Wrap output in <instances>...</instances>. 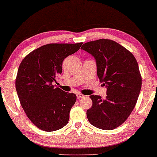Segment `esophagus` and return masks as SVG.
<instances>
[{"mask_svg":"<svg viewBox=\"0 0 157 157\" xmlns=\"http://www.w3.org/2000/svg\"><path fill=\"white\" fill-rule=\"evenodd\" d=\"M76 97H77V99H81V98H83L84 95L81 93H78V94H76Z\"/></svg>","mask_w":157,"mask_h":157,"instance_id":"obj_1","label":"esophagus"}]
</instances>
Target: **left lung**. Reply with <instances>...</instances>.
<instances>
[{
  "mask_svg": "<svg viewBox=\"0 0 157 157\" xmlns=\"http://www.w3.org/2000/svg\"><path fill=\"white\" fill-rule=\"evenodd\" d=\"M81 49L95 58L97 76L107 88L104 99L90 96L92 106L86 113L88 121L99 129H114L127 120L139 96L142 78L136 59L120 44L107 39L85 43Z\"/></svg>",
  "mask_w": 157,
  "mask_h": 157,
  "instance_id": "8db88e82",
  "label": "left lung"
}]
</instances>
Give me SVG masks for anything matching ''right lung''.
I'll return each instance as SVG.
<instances>
[{
    "label": "right lung",
    "instance_id": "right-lung-1",
    "mask_svg": "<svg viewBox=\"0 0 157 157\" xmlns=\"http://www.w3.org/2000/svg\"><path fill=\"white\" fill-rule=\"evenodd\" d=\"M83 43L48 44L23 59L15 81L20 104L29 120L40 129L53 132L67 124L76 101L74 93L53 85L62 73L64 59L78 51Z\"/></svg>",
    "mask_w": 157,
    "mask_h": 157
}]
</instances>
